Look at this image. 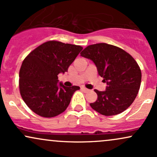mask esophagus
I'll use <instances>...</instances> for the list:
<instances>
[{"instance_id": "34e87169", "label": "esophagus", "mask_w": 157, "mask_h": 157, "mask_svg": "<svg viewBox=\"0 0 157 157\" xmlns=\"http://www.w3.org/2000/svg\"><path fill=\"white\" fill-rule=\"evenodd\" d=\"M81 89H82V91H84L85 92H87V91H89V89H86V88H85V87H81Z\"/></svg>"}]
</instances>
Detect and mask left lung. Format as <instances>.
I'll list each match as a JSON object with an SVG mask.
<instances>
[{
  "mask_svg": "<svg viewBox=\"0 0 157 157\" xmlns=\"http://www.w3.org/2000/svg\"><path fill=\"white\" fill-rule=\"evenodd\" d=\"M96 65L99 75L107 83L105 91L95 89L97 100L90 105L104 116L122 113L134 101L141 84L140 66L130 54L107 44L88 46L80 53Z\"/></svg>",
  "mask_w": 157,
  "mask_h": 157,
  "instance_id": "1",
  "label": "left lung"
}]
</instances>
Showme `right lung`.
<instances>
[{"label":"right lung","instance_id":"right-lung-1","mask_svg":"<svg viewBox=\"0 0 157 157\" xmlns=\"http://www.w3.org/2000/svg\"><path fill=\"white\" fill-rule=\"evenodd\" d=\"M82 47L49 40L26 56L19 72L20 93L33 112L50 118L65 111L79 86L57 85L60 73L68 71Z\"/></svg>","mask_w":157,"mask_h":157}]
</instances>
